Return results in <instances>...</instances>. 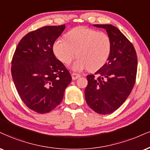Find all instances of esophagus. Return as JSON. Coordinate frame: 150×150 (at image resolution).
Listing matches in <instances>:
<instances>
[{"label":"esophagus","mask_w":150,"mask_h":150,"mask_svg":"<svg viewBox=\"0 0 150 150\" xmlns=\"http://www.w3.org/2000/svg\"><path fill=\"white\" fill-rule=\"evenodd\" d=\"M80 76H81V75L78 74L73 73L71 74V77H72V79H73V80H76V79H79Z\"/></svg>","instance_id":"obj_1"}]
</instances>
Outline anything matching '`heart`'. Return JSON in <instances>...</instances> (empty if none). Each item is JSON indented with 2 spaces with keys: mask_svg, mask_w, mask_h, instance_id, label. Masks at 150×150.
I'll list each match as a JSON object with an SVG mask.
<instances>
[{
  "mask_svg": "<svg viewBox=\"0 0 150 150\" xmlns=\"http://www.w3.org/2000/svg\"><path fill=\"white\" fill-rule=\"evenodd\" d=\"M111 40L106 33L87 27H77L64 35V40H55L53 51L61 62L69 64L75 58L71 68L75 71L99 69L106 62L111 51Z\"/></svg>",
  "mask_w": 150,
  "mask_h": 150,
  "instance_id": "heart-1",
  "label": "heart"
}]
</instances>
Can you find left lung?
<instances>
[{
    "mask_svg": "<svg viewBox=\"0 0 150 150\" xmlns=\"http://www.w3.org/2000/svg\"><path fill=\"white\" fill-rule=\"evenodd\" d=\"M106 30L111 40L107 62L87 76L85 97L88 105L99 114L111 113L122 106L130 95L136 81L138 59L133 44L117 28L110 24H95Z\"/></svg>",
    "mask_w": 150,
    "mask_h": 150,
    "instance_id": "obj_1",
    "label": "left lung"
}]
</instances>
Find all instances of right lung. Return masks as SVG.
<instances>
[{
  "label": "right lung",
  "instance_id": "right-lung-1",
  "mask_svg": "<svg viewBox=\"0 0 150 150\" xmlns=\"http://www.w3.org/2000/svg\"><path fill=\"white\" fill-rule=\"evenodd\" d=\"M65 25H49L25 35L12 60V79L26 106L38 113H47L62 101L71 81L69 72L53 51V45Z\"/></svg>",
  "mask_w": 150,
  "mask_h": 150
}]
</instances>
